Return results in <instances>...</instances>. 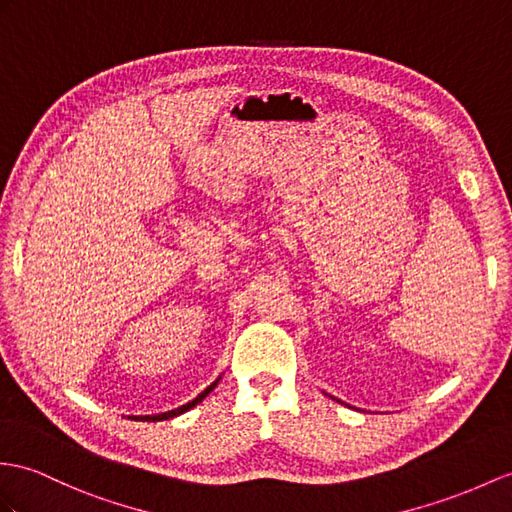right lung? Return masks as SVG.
<instances>
[{
	"mask_svg": "<svg viewBox=\"0 0 512 512\" xmlns=\"http://www.w3.org/2000/svg\"><path fill=\"white\" fill-rule=\"evenodd\" d=\"M217 382L219 380H215L213 384H210L208 386V389H204L202 393H199L197 397H195V400L193 402H189V404H184V406H180V408H176V410H167V413H160V415H145V417H134V419H141V421H162V419H171V417H178V415H182V413H186V410H191L193 406H197L199 402H202L204 400V397L210 393V391H213L215 389V386H217Z\"/></svg>",
	"mask_w": 512,
	"mask_h": 512,
	"instance_id": "right-lung-1",
	"label": "right lung"
}]
</instances>
